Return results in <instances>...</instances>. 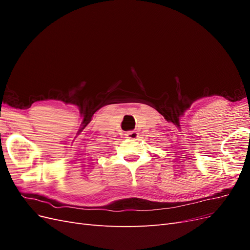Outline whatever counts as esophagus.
<instances>
[{"label": "esophagus", "instance_id": "34e87169", "mask_svg": "<svg viewBox=\"0 0 250 250\" xmlns=\"http://www.w3.org/2000/svg\"><path fill=\"white\" fill-rule=\"evenodd\" d=\"M138 137H139V132H138V131H135V130L127 131V132L125 133V138H127V139H132V140H135V139H138Z\"/></svg>", "mask_w": 250, "mask_h": 250}]
</instances>
